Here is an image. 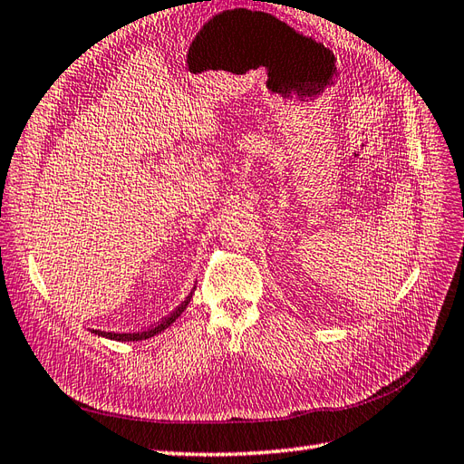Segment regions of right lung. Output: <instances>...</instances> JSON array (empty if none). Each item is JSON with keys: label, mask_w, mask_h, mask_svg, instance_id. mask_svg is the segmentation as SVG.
I'll return each mask as SVG.
<instances>
[{"label": "right lung", "mask_w": 464, "mask_h": 464, "mask_svg": "<svg viewBox=\"0 0 464 464\" xmlns=\"http://www.w3.org/2000/svg\"><path fill=\"white\" fill-rule=\"evenodd\" d=\"M194 290H196V286H194ZM194 290L189 292V295L188 298L176 307V310L170 314V315H166L160 324H157L154 327H150V329H147V331H137V334H110V331H100V329H96V331H92V334H96L98 337H105V339H113V341H142V339H150V337H154V335H159L160 331H164L166 327H170L178 317L182 315V312L186 310L188 307V304H189V300H192V294H194Z\"/></svg>", "instance_id": "obj_1"}]
</instances>
